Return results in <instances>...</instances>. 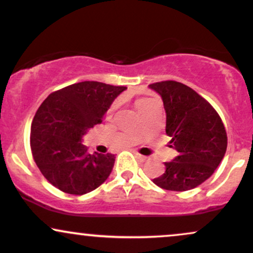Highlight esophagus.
<instances>
[{"mask_svg": "<svg viewBox=\"0 0 253 253\" xmlns=\"http://www.w3.org/2000/svg\"><path fill=\"white\" fill-rule=\"evenodd\" d=\"M135 156L138 157V158L140 159L141 162H145V161H146V158H147V157H145V156H143V155H140V153H138V152H135Z\"/></svg>", "mask_w": 253, "mask_h": 253, "instance_id": "esophagus-1", "label": "esophagus"}]
</instances>
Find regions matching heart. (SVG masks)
<instances>
[{
  "label": "heart",
  "instance_id": "b5f03b06",
  "mask_svg": "<svg viewBox=\"0 0 253 253\" xmlns=\"http://www.w3.org/2000/svg\"><path fill=\"white\" fill-rule=\"evenodd\" d=\"M146 98H139V100L138 101H136V108H139V107H140L141 106V104H144L145 102H146Z\"/></svg>",
  "mask_w": 253,
  "mask_h": 253
}]
</instances>
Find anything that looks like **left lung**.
<instances>
[{
  "label": "left lung",
  "instance_id": "1",
  "mask_svg": "<svg viewBox=\"0 0 253 253\" xmlns=\"http://www.w3.org/2000/svg\"><path fill=\"white\" fill-rule=\"evenodd\" d=\"M150 88L163 98L167 134L178 152L164 163L162 176L153 178L162 189L185 191L213 175L227 149V133L213 106L195 90L176 81H162Z\"/></svg>",
  "mask_w": 253,
  "mask_h": 253
}]
</instances>
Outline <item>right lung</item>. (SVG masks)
Here are the masks:
<instances>
[{
    "label": "right lung",
    "instance_id": "obj_1",
    "mask_svg": "<svg viewBox=\"0 0 253 253\" xmlns=\"http://www.w3.org/2000/svg\"><path fill=\"white\" fill-rule=\"evenodd\" d=\"M126 86L85 81L51 92L31 126V150L40 172L71 195L95 190L114 167L112 153H86L83 135L102 123L104 113Z\"/></svg>",
    "mask_w": 253,
    "mask_h": 253
}]
</instances>
